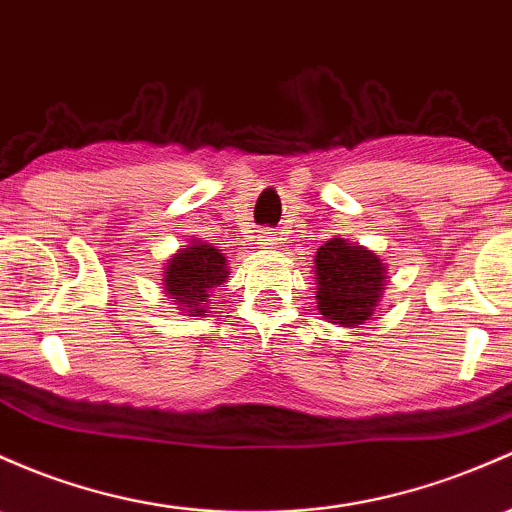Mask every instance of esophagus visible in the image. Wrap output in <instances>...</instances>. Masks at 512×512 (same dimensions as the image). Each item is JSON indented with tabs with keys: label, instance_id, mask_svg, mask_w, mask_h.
<instances>
[{
	"label": "esophagus",
	"instance_id": "obj_1",
	"mask_svg": "<svg viewBox=\"0 0 512 512\" xmlns=\"http://www.w3.org/2000/svg\"><path fill=\"white\" fill-rule=\"evenodd\" d=\"M257 240H260V245L274 247V245L279 243V233H277V230H272V228L260 230V235H257Z\"/></svg>",
	"mask_w": 512,
	"mask_h": 512
}]
</instances>
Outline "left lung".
Listing matches in <instances>:
<instances>
[{"label":"left lung","mask_w":512,"mask_h":512,"mask_svg":"<svg viewBox=\"0 0 512 512\" xmlns=\"http://www.w3.org/2000/svg\"><path fill=\"white\" fill-rule=\"evenodd\" d=\"M316 279L320 316L355 328L372 318L384 289V265L374 252L333 238L318 247Z\"/></svg>","instance_id":"1"}]
</instances>
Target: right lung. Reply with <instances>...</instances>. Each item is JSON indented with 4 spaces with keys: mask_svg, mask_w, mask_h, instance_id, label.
I'll list each match as a JSON object with an SVG mask.
<instances>
[{
    "mask_svg": "<svg viewBox=\"0 0 512 512\" xmlns=\"http://www.w3.org/2000/svg\"><path fill=\"white\" fill-rule=\"evenodd\" d=\"M226 274V257L216 247L194 240L167 262L165 291L189 311V316H204L206 306H201V301L213 286L226 282Z\"/></svg>",
    "mask_w": 512,
    "mask_h": 512,
    "instance_id": "obj_1",
    "label": "right lung"
}]
</instances>
